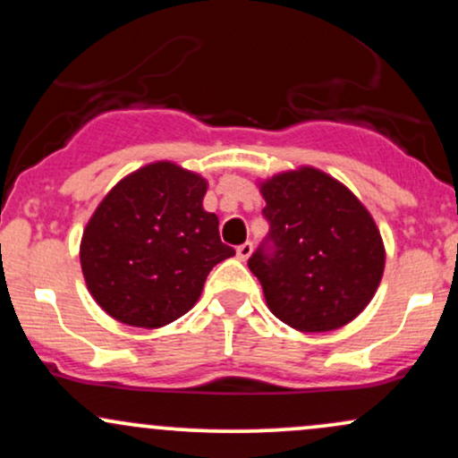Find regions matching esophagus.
Wrapping results in <instances>:
<instances>
[{"mask_svg": "<svg viewBox=\"0 0 458 458\" xmlns=\"http://www.w3.org/2000/svg\"><path fill=\"white\" fill-rule=\"evenodd\" d=\"M251 251H254V245H251L250 241H247V243H243V245L236 247V256H239V260H247V259H250Z\"/></svg>", "mask_w": 458, "mask_h": 458, "instance_id": "34e87169", "label": "esophagus"}]
</instances>
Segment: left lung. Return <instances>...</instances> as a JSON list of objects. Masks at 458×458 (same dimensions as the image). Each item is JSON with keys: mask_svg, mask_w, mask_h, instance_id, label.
<instances>
[{"mask_svg": "<svg viewBox=\"0 0 458 458\" xmlns=\"http://www.w3.org/2000/svg\"><path fill=\"white\" fill-rule=\"evenodd\" d=\"M273 254L250 269L267 308L301 334H323L364 312L386 269L381 233L360 198L338 178L299 165L259 181Z\"/></svg>", "mask_w": 458, "mask_h": 458, "instance_id": "obj_1", "label": "left lung"}]
</instances>
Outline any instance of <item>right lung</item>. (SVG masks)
<instances>
[{
	"instance_id": "obj_1",
	"label": "right lung",
	"mask_w": 458,
	"mask_h": 458,
	"mask_svg": "<svg viewBox=\"0 0 458 458\" xmlns=\"http://www.w3.org/2000/svg\"><path fill=\"white\" fill-rule=\"evenodd\" d=\"M208 182L174 161L120 178L88 219L79 260L88 291L118 323L159 329L196 306L207 276L234 256L204 211Z\"/></svg>"
}]
</instances>
